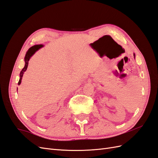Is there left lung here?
Instances as JSON below:
<instances>
[{
    "label": "left lung",
    "mask_w": 158,
    "mask_h": 158,
    "mask_svg": "<svg viewBox=\"0 0 158 158\" xmlns=\"http://www.w3.org/2000/svg\"><path fill=\"white\" fill-rule=\"evenodd\" d=\"M133 56H134V59H135V55L134 53H133Z\"/></svg>",
    "instance_id": "left-lung-1"
}]
</instances>
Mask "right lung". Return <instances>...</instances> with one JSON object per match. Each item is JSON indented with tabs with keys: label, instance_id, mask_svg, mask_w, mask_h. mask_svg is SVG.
<instances>
[{
	"label": "right lung",
	"instance_id": "add662e5",
	"mask_svg": "<svg viewBox=\"0 0 158 158\" xmlns=\"http://www.w3.org/2000/svg\"><path fill=\"white\" fill-rule=\"evenodd\" d=\"M43 46L44 45H43V44H36V45H34L33 47H31V48H29V49L27 51V53L25 55V67H24V68L23 69L21 73H20V79L19 81L18 85H20L21 83V80L23 78V74H24V73L27 71L28 64H29V60H30L31 57L36 52H37L39 49H40V48H42ZM17 89H18V88H17Z\"/></svg>",
	"mask_w": 158,
	"mask_h": 158
}]
</instances>
